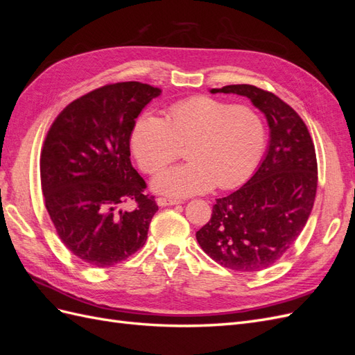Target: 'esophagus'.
Segmentation results:
<instances>
[{"instance_id":"esophagus-1","label":"esophagus","mask_w":355,"mask_h":355,"mask_svg":"<svg viewBox=\"0 0 355 355\" xmlns=\"http://www.w3.org/2000/svg\"><path fill=\"white\" fill-rule=\"evenodd\" d=\"M180 200H175V198H164V197H158L157 198V204L159 207H166V206H176V204H180Z\"/></svg>"}]
</instances>
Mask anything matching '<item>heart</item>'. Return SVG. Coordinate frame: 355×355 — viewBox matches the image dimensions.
Here are the masks:
<instances>
[{"label":"heart","mask_w":355,"mask_h":355,"mask_svg":"<svg viewBox=\"0 0 355 355\" xmlns=\"http://www.w3.org/2000/svg\"><path fill=\"white\" fill-rule=\"evenodd\" d=\"M130 144L146 173H155L187 146L189 163L158 172L153 187L170 197H189L216 185H241L262 157L265 125L250 106L194 96L170 105L166 120L142 112L132 127Z\"/></svg>","instance_id":"1"}]
</instances>
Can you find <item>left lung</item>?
<instances>
[{
	"mask_svg": "<svg viewBox=\"0 0 355 355\" xmlns=\"http://www.w3.org/2000/svg\"><path fill=\"white\" fill-rule=\"evenodd\" d=\"M210 93L245 96L270 125L259 168L240 189L216 200L210 220L196 234L213 261L256 272L280 259L305 227L317 192L315 148L302 118L274 93L250 84Z\"/></svg>",
	"mask_w": 355,
	"mask_h": 355,
	"instance_id": "obj_1",
	"label": "left lung"
}]
</instances>
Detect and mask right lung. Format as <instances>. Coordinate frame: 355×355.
I'll return each mask as SVG.
<instances>
[{
    "instance_id": "obj_1",
    "label": "right lung",
    "mask_w": 355,
    "mask_h": 355,
    "mask_svg": "<svg viewBox=\"0 0 355 355\" xmlns=\"http://www.w3.org/2000/svg\"><path fill=\"white\" fill-rule=\"evenodd\" d=\"M161 90L125 81L71 102L41 151V188L62 243L92 266L108 268L142 249L158 210L130 161L137 115ZM133 202V209H124Z\"/></svg>"
}]
</instances>
